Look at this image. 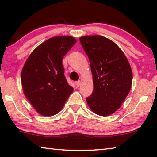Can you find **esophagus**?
I'll list each match as a JSON object with an SVG mask.
<instances>
[{"instance_id":"esophagus-1","label":"esophagus","mask_w":157,"mask_h":157,"mask_svg":"<svg viewBox=\"0 0 157 157\" xmlns=\"http://www.w3.org/2000/svg\"><path fill=\"white\" fill-rule=\"evenodd\" d=\"M80 82H81L80 80H78V81H76L75 82V84H76L77 87H79V85H80Z\"/></svg>"}]
</instances>
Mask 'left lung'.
I'll return each mask as SVG.
<instances>
[{
	"label": "left lung",
	"instance_id": "left-lung-1",
	"mask_svg": "<svg viewBox=\"0 0 157 157\" xmlns=\"http://www.w3.org/2000/svg\"><path fill=\"white\" fill-rule=\"evenodd\" d=\"M79 41L89 57L94 82L87 104L98 115H111L131 89L132 71L128 60L120 48L104 36H84Z\"/></svg>",
	"mask_w": 157,
	"mask_h": 157
}]
</instances>
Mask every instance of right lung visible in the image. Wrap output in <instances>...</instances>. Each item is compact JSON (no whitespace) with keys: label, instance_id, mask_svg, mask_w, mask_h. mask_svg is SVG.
Returning a JSON list of instances; mask_svg holds the SVG:
<instances>
[{"label":"right lung","instance_id":"add662e5","mask_svg":"<svg viewBox=\"0 0 157 157\" xmlns=\"http://www.w3.org/2000/svg\"><path fill=\"white\" fill-rule=\"evenodd\" d=\"M76 43L70 36H55L36 48L21 72L25 97L36 111L50 116L62 109L73 91L64 75L62 59Z\"/></svg>","mask_w":157,"mask_h":157}]
</instances>
